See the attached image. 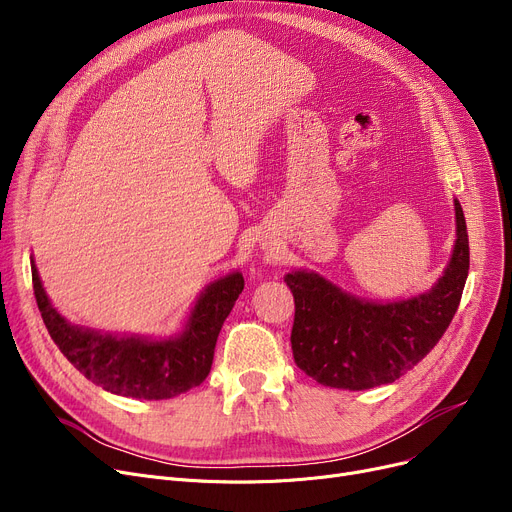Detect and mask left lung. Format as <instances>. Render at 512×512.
I'll use <instances>...</instances> for the list:
<instances>
[{
  "label": "left lung",
  "mask_w": 512,
  "mask_h": 512,
  "mask_svg": "<svg viewBox=\"0 0 512 512\" xmlns=\"http://www.w3.org/2000/svg\"><path fill=\"white\" fill-rule=\"evenodd\" d=\"M456 240L444 274L427 292L367 301L309 270L284 276L294 297V363L321 386L367 390L392 384L438 344L459 309L469 274V236L454 199Z\"/></svg>",
  "instance_id": "left-lung-1"
}]
</instances>
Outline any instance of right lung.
Instances as JSON below:
<instances>
[{
	"label": "right lung",
	"mask_w": 512,
	"mask_h": 512,
	"mask_svg": "<svg viewBox=\"0 0 512 512\" xmlns=\"http://www.w3.org/2000/svg\"><path fill=\"white\" fill-rule=\"evenodd\" d=\"M31 270L45 328L62 355L103 390L143 400L174 398L205 382L220 330L245 288L242 274L230 272L205 286L178 334L120 336L70 324L51 305L35 259H31Z\"/></svg>",
	"instance_id": "1"
}]
</instances>
